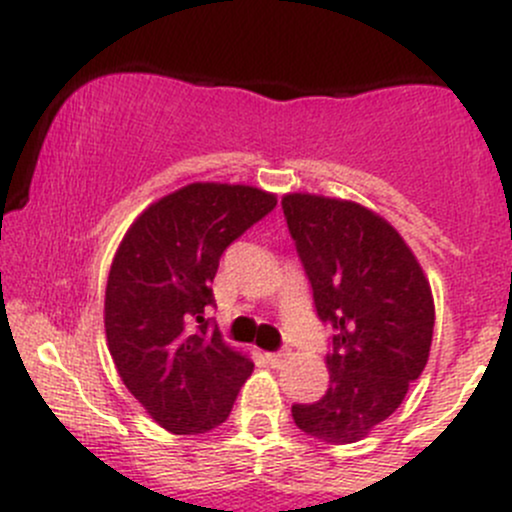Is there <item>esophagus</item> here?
I'll return each instance as SVG.
<instances>
[{
  "label": "esophagus",
  "mask_w": 512,
  "mask_h": 512,
  "mask_svg": "<svg viewBox=\"0 0 512 512\" xmlns=\"http://www.w3.org/2000/svg\"><path fill=\"white\" fill-rule=\"evenodd\" d=\"M288 351H271V354H266V361L268 364H271L273 368H278V366H283L285 364V359H288Z\"/></svg>",
  "instance_id": "obj_1"
}]
</instances>
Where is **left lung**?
<instances>
[{"label":"left lung","instance_id":"8db88e82","mask_svg":"<svg viewBox=\"0 0 512 512\" xmlns=\"http://www.w3.org/2000/svg\"><path fill=\"white\" fill-rule=\"evenodd\" d=\"M283 214L317 317L334 329L327 393L293 405V420L320 442L351 444L398 410L427 364L430 283L403 236L356 202L293 192Z\"/></svg>","mask_w":512,"mask_h":512}]
</instances>
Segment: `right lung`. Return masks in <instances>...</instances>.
Wrapping results in <instances>:
<instances>
[{"mask_svg": "<svg viewBox=\"0 0 512 512\" xmlns=\"http://www.w3.org/2000/svg\"><path fill=\"white\" fill-rule=\"evenodd\" d=\"M276 202L251 185L190 183L146 207L119 244L104 293L107 346L124 386L163 430L222 425L254 371L205 310L224 249Z\"/></svg>", "mask_w": 512, "mask_h": 512, "instance_id": "add662e5", "label": "right lung"}]
</instances>
